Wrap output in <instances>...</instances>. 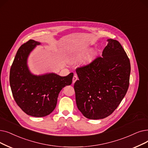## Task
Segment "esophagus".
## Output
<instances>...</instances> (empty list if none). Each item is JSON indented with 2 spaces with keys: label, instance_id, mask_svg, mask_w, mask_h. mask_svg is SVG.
I'll use <instances>...</instances> for the list:
<instances>
[{
  "label": "esophagus",
  "instance_id": "obj_1",
  "mask_svg": "<svg viewBox=\"0 0 148 148\" xmlns=\"http://www.w3.org/2000/svg\"><path fill=\"white\" fill-rule=\"evenodd\" d=\"M77 79H78L77 76L76 74H74V76H73V83H74L76 82V80H77Z\"/></svg>",
  "mask_w": 148,
  "mask_h": 148
}]
</instances>
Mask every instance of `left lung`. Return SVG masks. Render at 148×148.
Segmentation results:
<instances>
[{
    "label": "left lung",
    "instance_id": "left-lung-1",
    "mask_svg": "<svg viewBox=\"0 0 148 148\" xmlns=\"http://www.w3.org/2000/svg\"><path fill=\"white\" fill-rule=\"evenodd\" d=\"M108 42L102 56L76 69L79 79L74 86L77 106L89 119L110 115L130 85L131 64L125 51L117 40Z\"/></svg>",
    "mask_w": 148,
    "mask_h": 148
}]
</instances>
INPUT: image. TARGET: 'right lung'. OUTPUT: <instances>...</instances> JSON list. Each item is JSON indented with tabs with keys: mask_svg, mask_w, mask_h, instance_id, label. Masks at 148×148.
<instances>
[{
	"mask_svg": "<svg viewBox=\"0 0 148 148\" xmlns=\"http://www.w3.org/2000/svg\"><path fill=\"white\" fill-rule=\"evenodd\" d=\"M40 43L29 40L18 48L11 65L10 83L17 105L28 115L47 116L55 109L60 91L72 83L73 73L61 77L54 73L36 76L30 73L27 60Z\"/></svg>",
	"mask_w": 148,
	"mask_h": 148,
	"instance_id": "obj_1",
	"label": "right lung"
}]
</instances>
